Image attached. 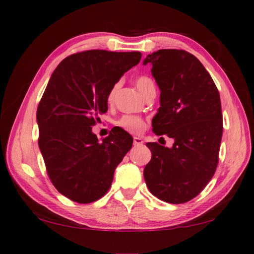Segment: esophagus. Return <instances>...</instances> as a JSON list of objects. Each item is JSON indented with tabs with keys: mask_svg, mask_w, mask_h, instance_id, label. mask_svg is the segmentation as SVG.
Here are the masks:
<instances>
[{
	"mask_svg": "<svg viewBox=\"0 0 254 254\" xmlns=\"http://www.w3.org/2000/svg\"><path fill=\"white\" fill-rule=\"evenodd\" d=\"M133 144H134V146H140V145L144 144V141H142V139L139 138V137H134Z\"/></svg>",
	"mask_w": 254,
	"mask_h": 254,
	"instance_id": "34e87169",
	"label": "esophagus"
}]
</instances>
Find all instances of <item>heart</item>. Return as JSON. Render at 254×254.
Wrapping results in <instances>:
<instances>
[{
    "label": "heart",
    "mask_w": 254,
    "mask_h": 254,
    "mask_svg": "<svg viewBox=\"0 0 254 254\" xmlns=\"http://www.w3.org/2000/svg\"><path fill=\"white\" fill-rule=\"evenodd\" d=\"M152 84H153L152 79L151 78H149L148 76H139L137 79H136V86H137L138 90L144 95L147 92L149 87L152 86ZM117 89H118V83H116L108 92V95H107L108 103L113 102ZM117 125H118V127H121L122 129H125V131L131 134H140L146 128L145 120L139 116H133V115L122 116L121 118L117 121Z\"/></svg>",
    "instance_id": "1"
}]
</instances>
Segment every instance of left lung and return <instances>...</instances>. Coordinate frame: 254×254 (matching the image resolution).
Wrapping results in <instances>:
<instances>
[{
  "label": "left lung",
  "mask_w": 254,
  "mask_h": 254,
  "mask_svg": "<svg viewBox=\"0 0 254 254\" xmlns=\"http://www.w3.org/2000/svg\"><path fill=\"white\" fill-rule=\"evenodd\" d=\"M148 63L161 90L152 131L175 142L172 148L147 142L152 157L144 177L154 196L184 204L204 190L217 170L223 133L220 94L204 65L186 50H158L146 57Z\"/></svg>",
  "instance_id": "left-lung-1"
}]
</instances>
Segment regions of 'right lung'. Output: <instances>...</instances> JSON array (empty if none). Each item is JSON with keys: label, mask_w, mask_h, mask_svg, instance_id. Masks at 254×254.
<instances>
[{"label": "right lung", "mask_w": 254, "mask_h": 254, "mask_svg": "<svg viewBox=\"0 0 254 254\" xmlns=\"http://www.w3.org/2000/svg\"><path fill=\"white\" fill-rule=\"evenodd\" d=\"M140 59L138 51L87 50L65 58L51 75L37 107L38 146L50 181L70 200L103 197L132 147L123 129H112L99 142L92 127L107 112L110 89Z\"/></svg>", "instance_id": "right-lung-1"}]
</instances>
